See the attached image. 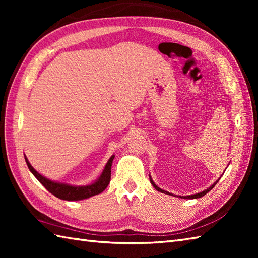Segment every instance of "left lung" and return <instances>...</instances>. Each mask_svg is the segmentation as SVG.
<instances>
[{"label": "left lung", "mask_w": 258, "mask_h": 258, "mask_svg": "<svg viewBox=\"0 0 258 258\" xmlns=\"http://www.w3.org/2000/svg\"><path fill=\"white\" fill-rule=\"evenodd\" d=\"M218 179H220V178H218ZM218 179L216 180V182L215 183H214L213 185H211L210 186V187H208V188H206L205 190H202V191H200V193H196V194H191V195H187V196H179V195H174V194H172V193H168V191H166V190H164V189H162V188H160V187H158V186L154 183V182H153V179H152V177L150 176V182H151V184L153 185V186H154V187H155V189L156 190H158V191H161V193H164V194H168V195H173V196H177V197H180V199H187V200H193V199H200V197H202V196H204L205 194H207L208 193V191H210L213 187H214V186H215L216 185V183L218 182Z\"/></svg>", "instance_id": "8db88e82"}]
</instances>
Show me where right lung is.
<instances>
[{
    "label": "right lung",
    "mask_w": 258,
    "mask_h": 258,
    "mask_svg": "<svg viewBox=\"0 0 258 258\" xmlns=\"http://www.w3.org/2000/svg\"><path fill=\"white\" fill-rule=\"evenodd\" d=\"M24 157L27 164V167H29L31 173L34 175L38 182L44 186L50 193H52L54 196L58 197V199L65 201H81L89 199V197L97 194H101L102 191L107 187L109 180H111V167L115 156L112 155L109 157V160L107 161L105 167H104L102 174L100 175V177H98L94 183L87 185H71L68 183H59L50 178H46L37 171H35L34 167L31 165L25 155Z\"/></svg>",
    "instance_id": "add662e5"
}]
</instances>
